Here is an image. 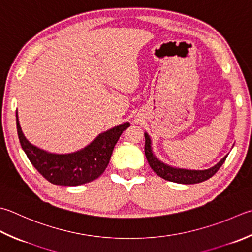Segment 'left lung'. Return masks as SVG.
Wrapping results in <instances>:
<instances>
[{
  "mask_svg": "<svg viewBox=\"0 0 252 252\" xmlns=\"http://www.w3.org/2000/svg\"><path fill=\"white\" fill-rule=\"evenodd\" d=\"M144 136H145V156L151 166V168L154 170L159 177H161L162 179L177 182V184L193 185V184H199V182L208 180L212 176H214L216 174V171L220 168V166L224 164V161L226 160V158H227V155H226L215 166L204 170H191V169H185V168H177V167L167 165L165 162H162L161 160L157 158V157L153 154L152 141H151L150 135L147 134V133H144Z\"/></svg>",
  "mask_w": 252,
  "mask_h": 252,
  "instance_id": "1",
  "label": "left lung"
}]
</instances>
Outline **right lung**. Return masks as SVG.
Here are the masks:
<instances>
[{
	"mask_svg": "<svg viewBox=\"0 0 252 252\" xmlns=\"http://www.w3.org/2000/svg\"><path fill=\"white\" fill-rule=\"evenodd\" d=\"M16 126L22 149L43 178L58 186H80L97 179L105 171L115 145L130 123L100 133L91 144L70 154H53L29 143L19 126L17 113Z\"/></svg>",
	"mask_w": 252,
	"mask_h": 252,
	"instance_id": "obj_1",
	"label": "right lung"
}]
</instances>
